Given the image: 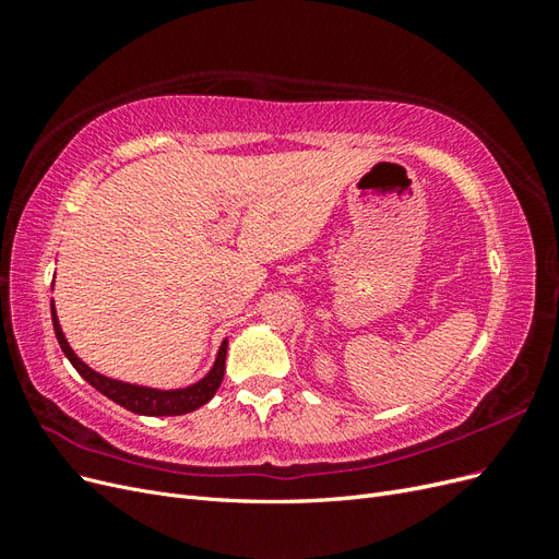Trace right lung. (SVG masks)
<instances>
[{
  "label": "right lung",
  "mask_w": 559,
  "mask_h": 559,
  "mask_svg": "<svg viewBox=\"0 0 559 559\" xmlns=\"http://www.w3.org/2000/svg\"><path fill=\"white\" fill-rule=\"evenodd\" d=\"M50 317H53V331H56L58 343H60V347L64 352V357L70 359V364L79 370V376L86 380L88 384H93L99 394H105L114 403L123 405V408L130 411V413L148 415V417L193 413L195 408H200V405H205L216 394L218 384H222V380H224L226 349H228L226 341L222 343V347H218L216 361H214L210 373L202 378L200 382L186 386V389H170V392H160V389H148V386H138V384H128V382H118V380L105 378V376L95 373L93 368H88L72 352L70 343H67V337H64V333L60 329V321L56 317L53 302H50Z\"/></svg>",
  "instance_id": "1"
}]
</instances>
